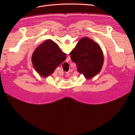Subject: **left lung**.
<instances>
[{"label":"left lung","mask_w":135,"mask_h":135,"mask_svg":"<svg viewBox=\"0 0 135 135\" xmlns=\"http://www.w3.org/2000/svg\"><path fill=\"white\" fill-rule=\"evenodd\" d=\"M70 55L76 64L78 72L86 79L93 78L100 72L104 62L103 54L100 45L93 40L83 37Z\"/></svg>","instance_id":"left-lung-1"}]
</instances>
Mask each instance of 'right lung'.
I'll return each instance as SVG.
<instances>
[{"instance_id": "1", "label": "right lung", "mask_w": 135, "mask_h": 135, "mask_svg": "<svg viewBox=\"0 0 135 135\" xmlns=\"http://www.w3.org/2000/svg\"><path fill=\"white\" fill-rule=\"evenodd\" d=\"M66 59L58 45L51 39H47L39 45L34 51L32 61L33 67L43 78L51 75L56 68Z\"/></svg>"}]
</instances>
